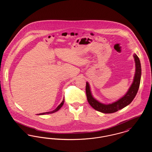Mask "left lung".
<instances>
[{"label": "left lung", "mask_w": 152, "mask_h": 152, "mask_svg": "<svg viewBox=\"0 0 152 152\" xmlns=\"http://www.w3.org/2000/svg\"><path fill=\"white\" fill-rule=\"evenodd\" d=\"M133 57L136 63V72L133 81L126 94L117 101L109 104H104L97 101L92 94L89 83L88 82L86 83V91L87 100L93 108L104 113H112L126 107L133 101L137 93L141 76V67L140 59L135 53L133 55Z\"/></svg>", "instance_id": "8db88e82"}]
</instances>
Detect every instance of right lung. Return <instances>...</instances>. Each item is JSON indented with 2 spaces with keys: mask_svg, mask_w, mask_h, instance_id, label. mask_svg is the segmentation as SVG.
<instances>
[{
  "mask_svg": "<svg viewBox=\"0 0 152 152\" xmlns=\"http://www.w3.org/2000/svg\"><path fill=\"white\" fill-rule=\"evenodd\" d=\"M64 99H63V101L61 102V103L58 106V107L56 108L55 109V110H52V111H51V112H45V113H40V114H39L38 115H45V114H50V113H55V112H57L58 110L60 109L61 108V107L63 105V104H64Z\"/></svg>",
  "mask_w": 152,
  "mask_h": 152,
  "instance_id": "1",
  "label": "right lung"
}]
</instances>
